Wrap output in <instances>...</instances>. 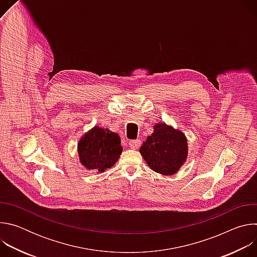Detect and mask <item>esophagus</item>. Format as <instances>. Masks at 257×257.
I'll return each instance as SVG.
<instances>
[{
  "label": "esophagus",
  "mask_w": 257,
  "mask_h": 257,
  "mask_svg": "<svg viewBox=\"0 0 257 257\" xmlns=\"http://www.w3.org/2000/svg\"><path fill=\"white\" fill-rule=\"evenodd\" d=\"M129 146L132 150H137L140 146V140L139 139H135V140H130L129 141Z\"/></svg>",
  "instance_id": "1"
}]
</instances>
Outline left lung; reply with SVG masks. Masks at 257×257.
<instances>
[{
	"mask_svg": "<svg viewBox=\"0 0 257 257\" xmlns=\"http://www.w3.org/2000/svg\"><path fill=\"white\" fill-rule=\"evenodd\" d=\"M139 152L155 172L173 175L187 159V139L181 131L159 123L155 125L154 133L143 142Z\"/></svg>",
	"mask_w": 257,
	"mask_h": 257,
	"instance_id": "8db88e82",
	"label": "left lung"
}]
</instances>
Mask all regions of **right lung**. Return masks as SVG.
<instances>
[{"label":"right lung","mask_w":257,"mask_h":257,"mask_svg":"<svg viewBox=\"0 0 257 257\" xmlns=\"http://www.w3.org/2000/svg\"><path fill=\"white\" fill-rule=\"evenodd\" d=\"M121 139L117 133L95 126L78 143L81 164L88 170L103 172L113 167L122 154Z\"/></svg>","instance_id":"right-lung-1"}]
</instances>
